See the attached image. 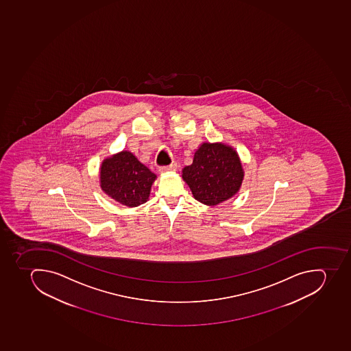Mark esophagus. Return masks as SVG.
<instances>
[{"mask_svg": "<svg viewBox=\"0 0 351 351\" xmlns=\"http://www.w3.org/2000/svg\"><path fill=\"white\" fill-rule=\"evenodd\" d=\"M177 163H171V165H165V167H160L159 172L160 173H163V172L167 171H176V170H177Z\"/></svg>", "mask_w": 351, "mask_h": 351, "instance_id": "34e87169", "label": "esophagus"}]
</instances>
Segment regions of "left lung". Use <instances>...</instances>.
Masks as SVG:
<instances>
[{"instance_id":"obj_1","label":"left lung","mask_w":351,"mask_h":351,"mask_svg":"<svg viewBox=\"0 0 351 351\" xmlns=\"http://www.w3.org/2000/svg\"><path fill=\"white\" fill-rule=\"evenodd\" d=\"M182 178L195 200L215 206L239 191L243 170L232 147L221 143H204L195 151L192 165L183 169Z\"/></svg>"}]
</instances>
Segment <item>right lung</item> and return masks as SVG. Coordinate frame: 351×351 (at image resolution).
I'll return each instance as SVG.
<instances>
[{"mask_svg": "<svg viewBox=\"0 0 351 351\" xmlns=\"http://www.w3.org/2000/svg\"><path fill=\"white\" fill-rule=\"evenodd\" d=\"M156 178V174L129 151L104 160L101 167V188L106 195L127 206L147 202Z\"/></svg>", "mask_w": 351, "mask_h": 351, "instance_id": "right-lung-1", "label": "right lung"}]
</instances>
